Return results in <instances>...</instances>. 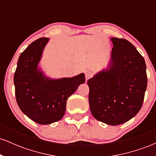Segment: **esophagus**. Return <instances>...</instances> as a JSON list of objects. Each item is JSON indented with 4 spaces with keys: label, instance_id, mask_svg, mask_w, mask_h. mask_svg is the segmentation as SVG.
Masks as SVG:
<instances>
[{
    "label": "esophagus",
    "instance_id": "obj_1",
    "mask_svg": "<svg viewBox=\"0 0 156 156\" xmlns=\"http://www.w3.org/2000/svg\"><path fill=\"white\" fill-rule=\"evenodd\" d=\"M92 76V72H90V71H87V72L85 73L86 80L89 79V78H90Z\"/></svg>",
    "mask_w": 156,
    "mask_h": 156
}]
</instances>
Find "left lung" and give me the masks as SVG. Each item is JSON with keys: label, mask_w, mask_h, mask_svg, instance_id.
<instances>
[{"label": "left lung", "mask_w": 156, "mask_h": 156, "mask_svg": "<svg viewBox=\"0 0 156 156\" xmlns=\"http://www.w3.org/2000/svg\"><path fill=\"white\" fill-rule=\"evenodd\" d=\"M106 68L88 80L93 117L110 125L126 122L139 112L147 85L146 64L136 48L125 39L112 37Z\"/></svg>", "instance_id": "obj_1"}]
</instances>
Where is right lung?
<instances>
[{
    "mask_svg": "<svg viewBox=\"0 0 156 156\" xmlns=\"http://www.w3.org/2000/svg\"><path fill=\"white\" fill-rule=\"evenodd\" d=\"M49 39L42 37L27 47L20 55L14 76L20 108L31 120L41 125L62 119L68 98L85 82L84 73L57 79L44 74L39 62Z\"/></svg>",
    "mask_w": 156,
    "mask_h": 156,
    "instance_id": "obj_1",
    "label": "right lung"
}]
</instances>
